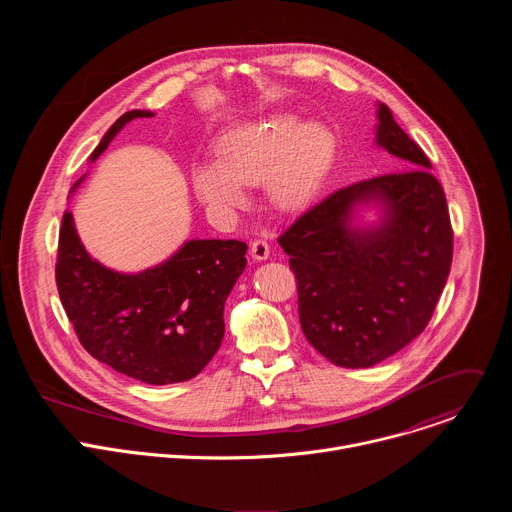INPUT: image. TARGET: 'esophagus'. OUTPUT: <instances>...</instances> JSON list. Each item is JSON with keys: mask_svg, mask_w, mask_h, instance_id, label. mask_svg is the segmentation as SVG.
<instances>
[{"mask_svg": "<svg viewBox=\"0 0 512 512\" xmlns=\"http://www.w3.org/2000/svg\"><path fill=\"white\" fill-rule=\"evenodd\" d=\"M269 253H271V247H269V243H267L265 239H255V241L251 243V257H253L255 261H265V259H269Z\"/></svg>", "mask_w": 512, "mask_h": 512, "instance_id": "obj_1", "label": "esophagus"}]
</instances>
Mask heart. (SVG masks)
I'll return each mask as SVG.
<instances>
[{"label":"heart","instance_id":"heart-1","mask_svg":"<svg viewBox=\"0 0 512 512\" xmlns=\"http://www.w3.org/2000/svg\"><path fill=\"white\" fill-rule=\"evenodd\" d=\"M334 160V137L316 123L271 115L229 131L216 143V162L192 168V188L216 212L247 204L245 186L265 182L267 200L281 212L308 206Z\"/></svg>","mask_w":512,"mask_h":512}]
</instances>
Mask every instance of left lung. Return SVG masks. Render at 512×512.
Listing matches in <instances>:
<instances>
[{"mask_svg": "<svg viewBox=\"0 0 512 512\" xmlns=\"http://www.w3.org/2000/svg\"><path fill=\"white\" fill-rule=\"evenodd\" d=\"M387 172L340 188L291 225L279 245L298 279L308 342L344 369H367L417 338L450 275L454 233L442 184L419 145L377 103ZM364 205L377 224L360 226Z\"/></svg>", "mask_w": 512, "mask_h": 512, "instance_id": "1", "label": "left lung"}]
</instances>
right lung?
Wrapping results in <instances>:
<instances>
[{
  "label": "right lung",
  "instance_id": "obj_1",
  "mask_svg": "<svg viewBox=\"0 0 512 512\" xmlns=\"http://www.w3.org/2000/svg\"><path fill=\"white\" fill-rule=\"evenodd\" d=\"M137 117L154 113L133 109L121 115L89 160L95 162ZM245 253L243 241L190 239L154 267L121 273L89 255L66 210L56 285L64 312L91 356L141 383H182L196 377L223 342L225 302L247 267Z\"/></svg>",
  "mask_w": 512,
  "mask_h": 512
}]
</instances>
